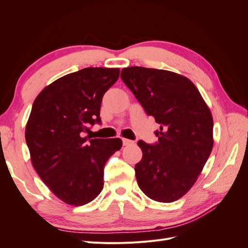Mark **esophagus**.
Returning a JSON list of instances; mask_svg holds the SVG:
<instances>
[{
    "instance_id": "34e87169",
    "label": "esophagus",
    "mask_w": 248,
    "mask_h": 248,
    "mask_svg": "<svg viewBox=\"0 0 248 248\" xmlns=\"http://www.w3.org/2000/svg\"><path fill=\"white\" fill-rule=\"evenodd\" d=\"M122 141H123V146H129V145H133L134 141L131 140H128V139H122Z\"/></svg>"
}]
</instances>
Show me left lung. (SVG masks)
Instances as JSON below:
<instances>
[{
	"label": "left lung",
	"instance_id": "8db88e82",
	"mask_svg": "<svg viewBox=\"0 0 248 248\" xmlns=\"http://www.w3.org/2000/svg\"><path fill=\"white\" fill-rule=\"evenodd\" d=\"M121 78L160 125L158 141H138V184L150 199L175 202L196 183L212 151L211 111L193 82L175 72L132 66L122 69Z\"/></svg>",
	"mask_w": 248,
	"mask_h": 248
}]
</instances>
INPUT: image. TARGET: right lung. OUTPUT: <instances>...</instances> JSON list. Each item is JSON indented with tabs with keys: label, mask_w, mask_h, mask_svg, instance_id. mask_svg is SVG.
<instances>
[{
	"label": "right lung",
	"mask_w": 248,
	"mask_h": 248,
	"mask_svg": "<svg viewBox=\"0 0 248 248\" xmlns=\"http://www.w3.org/2000/svg\"><path fill=\"white\" fill-rule=\"evenodd\" d=\"M119 76V68H84L51 82L33 103L26 126L32 164L66 204L82 206L98 196L104 166L122 147L120 139L84 138L101 123L102 97Z\"/></svg>",
	"instance_id": "right-lung-1"
}]
</instances>
